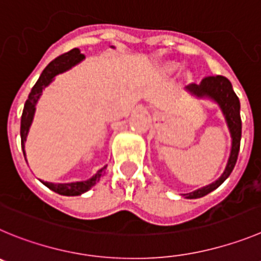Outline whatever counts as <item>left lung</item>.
<instances>
[{
    "mask_svg": "<svg viewBox=\"0 0 261 261\" xmlns=\"http://www.w3.org/2000/svg\"><path fill=\"white\" fill-rule=\"evenodd\" d=\"M186 88L187 91L196 95L198 97L208 96V97L213 98L216 102H218V105L221 107L222 112H224L230 134H231V139H233L229 161H227L226 169H225L221 177L218 178L216 182L203 187V189H199L194 192H190V194H185L187 199H196L201 198L204 195L210 194L211 191L217 189L229 177L230 173L233 171L234 166H236L242 136L241 104H239V98L234 92L230 81L222 76V75H210V76H205L200 84H190Z\"/></svg>",
    "mask_w": 261,
    "mask_h": 261,
    "instance_id": "8db88e82",
    "label": "left lung"
}]
</instances>
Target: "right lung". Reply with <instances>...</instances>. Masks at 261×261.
<instances>
[{"label":"right lung","mask_w":261,"mask_h":261,"mask_svg":"<svg viewBox=\"0 0 261 261\" xmlns=\"http://www.w3.org/2000/svg\"><path fill=\"white\" fill-rule=\"evenodd\" d=\"M83 58L84 55H82L81 50H79L78 48H74L70 51H67V53H63V55L55 58V60L51 61L48 66L44 69V71L41 72L39 81H37L36 84L32 87L31 92L28 95L27 101H25L24 104V108H23L22 119H20V139H22L23 149H24V142L25 138H27L28 130H30V126H31L32 123V118H34L35 105H36L37 100H39V97L41 96L43 90L50 83L51 79L55 78L56 75L69 70L70 67H72L78 62H81ZM105 169H107V166L100 169L91 179L83 180V182L50 183L43 182V180H41V182H43L48 189H50L51 191L57 192V194L66 195V196H75V195H81L83 194V192L88 191L93 185H96V182H97V180L100 179V177L105 173Z\"/></svg>","instance_id":"add662e5"}]
</instances>
